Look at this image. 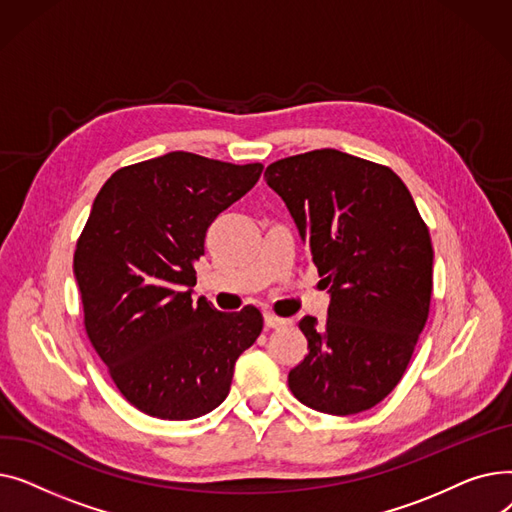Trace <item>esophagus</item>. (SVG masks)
Wrapping results in <instances>:
<instances>
[{"label":"esophagus","instance_id":"1","mask_svg":"<svg viewBox=\"0 0 512 512\" xmlns=\"http://www.w3.org/2000/svg\"><path fill=\"white\" fill-rule=\"evenodd\" d=\"M288 324H290V321L284 319V317H278V315H274V313H265V326H267V328L278 330V328H284V326H288Z\"/></svg>","mask_w":512,"mask_h":512}]
</instances>
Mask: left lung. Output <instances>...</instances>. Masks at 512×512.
<instances>
[{"mask_svg":"<svg viewBox=\"0 0 512 512\" xmlns=\"http://www.w3.org/2000/svg\"><path fill=\"white\" fill-rule=\"evenodd\" d=\"M265 180L286 203L324 288L326 321L305 315L309 353L288 388L309 409L357 415L402 380L429 315L434 249L388 166L336 149L290 155Z\"/></svg>","mask_w":512,"mask_h":512,"instance_id":"1","label":"left lung"}]
</instances>
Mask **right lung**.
I'll return each mask as SVG.
<instances>
[{
	"label": "right lung",
	"instance_id": "right-lung-1",
	"mask_svg": "<svg viewBox=\"0 0 512 512\" xmlns=\"http://www.w3.org/2000/svg\"><path fill=\"white\" fill-rule=\"evenodd\" d=\"M261 170L172 151L116 170L93 201L74 251L85 330L149 417L184 421L222 405L236 359L263 330L253 305L222 313L191 297L207 228Z\"/></svg>",
	"mask_w": 512,
	"mask_h": 512
}]
</instances>
